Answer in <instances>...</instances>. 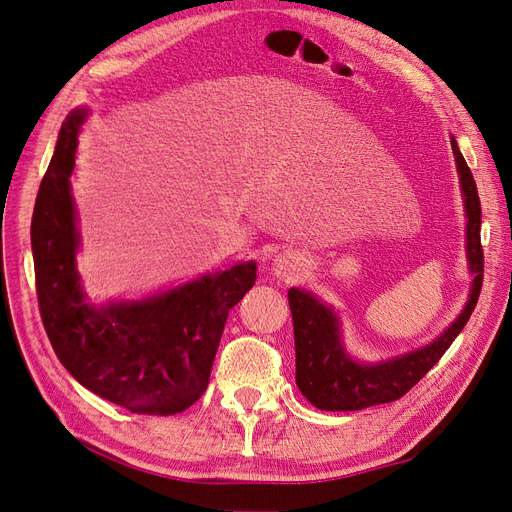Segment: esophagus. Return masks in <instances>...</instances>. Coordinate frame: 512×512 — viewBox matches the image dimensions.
<instances>
[{
  "mask_svg": "<svg viewBox=\"0 0 512 512\" xmlns=\"http://www.w3.org/2000/svg\"><path fill=\"white\" fill-rule=\"evenodd\" d=\"M272 267H274L276 276L294 278V276H299L303 270V257L294 251H284V253L276 255Z\"/></svg>",
  "mask_w": 512,
  "mask_h": 512,
  "instance_id": "1",
  "label": "esophagus"
}]
</instances>
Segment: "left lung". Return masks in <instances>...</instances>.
<instances>
[{"mask_svg": "<svg viewBox=\"0 0 512 512\" xmlns=\"http://www.w3.org/2000/svg\"><path fill=\"white\" fill-rule=\"evenodd\" d=\"M450 145L461 180L467 215L465 249L469 272L473 276L463 311L429 344L386 361L361 363L348 355L344 348L340 317L334 307L321 303L305 288H290L288 305L294 326L297 386L313 407L321 411H361L398 400L440 361L452 340L461 334L469 321L483 282V251L479 234L481 207L473 174L454 137H450Z\"/></svg>", "mask_w": 512, "mask_h": 512, "instance_id": "obj_1", "label": "left lung"}]
</instances>
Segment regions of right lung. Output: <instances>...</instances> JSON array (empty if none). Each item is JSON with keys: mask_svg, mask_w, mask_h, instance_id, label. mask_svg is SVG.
I'll list each match as a JSON object with an SVG mask.
<instances>
[{"mask_svg": "<svg viewBox=\"0 0 512 512\" xmlns=\"http://www.w3.org/2000/svg\"><path fill=\"white\" fill-rule=\"evenodd\" d=\"M78 107L62 124L35 201L31 245L45 332L72 378L97 396L141 415H176L209 384L228 311L253 288L257 263L151 294L141 301L89 303L76 270L80 234L70 193Z\"/></svg>", "mask_w": 512, "mask_h": 512, "instance_id": "obj_1", "label": "right lung"}]
</instances>
